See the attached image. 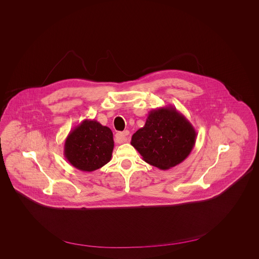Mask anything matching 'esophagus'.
Instances as JSON below:
<instances>
[{"label":"esophagus","instance_id":"1","mask_svg":"<svg viewBox=\"0 0 259 259\" xmlns=\"http://www.w3.org/2000/svg\"><path fill=\"white\" fill-rule=\"evenodd\" d=\"M128 135H129V131H123V132H118L116 134V141L119 142V143H122V142H126L128 141Z\"/></svg>","mask_w":259,"mask_h":259}]
</instances>
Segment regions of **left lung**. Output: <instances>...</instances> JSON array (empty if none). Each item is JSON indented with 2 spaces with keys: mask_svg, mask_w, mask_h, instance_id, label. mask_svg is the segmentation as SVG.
<instances>
[{
  "mask_svg": "<svg viewBox=\"0 0 259 259\" xmlns=\"http://www.w3.org/2000/svg\"><path fill=\"white\" fill-rule=\"evenodd\" d=\"M196 138L194 126L169 105L150 111L144 126L134 134L131 144L145 162L167 170L188 157Z\"/></svg>",
  "mask_w": 259,
  "mask_h": 259,
  "instance_id": "left-lung-1",
  "label": "left lung"
}]
</instances>
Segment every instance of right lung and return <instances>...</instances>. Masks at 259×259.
<instances>
[{
  "label": "right lung",
  "instance_id": "add662e5",
  "mask_svg": "<svg viewBox=\"0 0 259 259\" xmlns=\"http://www.w3.org/2000/svg\"><path fill=\"white\" fill-rule=\"evenodd\" d=\"M113 149V133L109 127L95 119H84L68 134L63 154L75 168L93 172L109 162Z\"/></svg>",
  "mask_w": 259,
  "mask_h": 259
}]
</instances>
